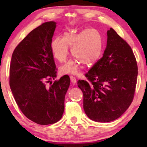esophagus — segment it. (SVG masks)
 I'll return each mask as SVG.
<instances>
[{
	"label": "esophagus",
	"instance_id": "34e87169",
	"mask_svg": "<svg viewBox=\"0 0 147 147\" xmlns=\"http://www.w3.org/2000/svg\"><path fill=\"white\" fill-rule=\"evenodd\" d=\"M70 80H71V82L73 84H75L76 82V80L75 78V77H74L73 76H70Z\"/></svg>",
	"mask_w": 147,
	"mask_h": 147
}]
</instances>
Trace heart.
I'll use <instances>...</instances> for the list:
<instances>
[{"instance_id":"heart-1","label":"heart","mask_w":147,"mask_h":147,"mask_svg":"<svg viewBox=\"0 0 147 147\" xmlns=\"http://www.w3.org/2000/svg\"><path fill=\"white\" fill-rule=\"evenodd\" d=\"M69 47L74 58L59 68L61 74H78L82 64L93 66L102 56L104 40L97 30L86 28L78 33L65 32L64 37H58L51 42V50L57 61L63 63L68 58Z\"/></svg>"}]
</instances>
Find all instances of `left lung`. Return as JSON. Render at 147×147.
Here are the masks:
<instances>
[{
  "instance_id": "8db88e82",
  "label": "left lung",
  "mask_w": 147,
  "mask_h": 147,
  "mask_svg": "<svg viewBox=\"0 0 147 147\" xmlns=\"http://www.w3.org/2000/svg\"><path fill=\"white\" fill-rule=\"evenodd\" d=\"M103 56L78 80L88 117L107 123L123 115L132 102L138 69L130 46L113 28L107 32Z\"/></svg>"
}]
</instances>
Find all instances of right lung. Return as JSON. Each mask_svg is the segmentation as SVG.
Here are the masks:
<instances>
[{"label":"right lung","mask_w":147,"mask_h":147,"mask_svg":"<svg viewBox=\"0 0 147 147\" xmlns=\"http://www.w3.org/2000/svg\"><path fill=\"white\" fill-rule=\"evenodd\" d=\"M56 27L55 22H46L30 32L15 49L9 67V86L17 106L41 125L60 120L70 85L68 75L51 82L57 73L51 50Z\"/></svg>","instance_id":"right-lung-1"}]
</instances>
